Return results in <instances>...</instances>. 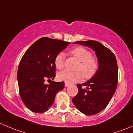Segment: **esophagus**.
I'll use <instances>...</instances> for the list:
<instances>
[{"instance_id": "1", "label": "esophagus", "mask_w": 133, "mask_h": 133, "mask_svg": "<svg viewBox=\"0 0 133 133\" xmlns=\"http://www.w3.org/2000/svg\"><path fill=\"white\" fill-rule=\"evenodd\" d=\"M65 87H68V86H69V84H68V83H65Z\"/></svg>"}]
</instances>
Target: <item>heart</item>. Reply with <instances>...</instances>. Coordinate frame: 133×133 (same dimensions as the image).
Here are the masks:
<instances>
[{"label": "heart", "mask_w": 133, "mask_h": 133, "mask_svg": "<svg viewBox=\"0 0 133 133\" xmlns=\"http://www.w3.org/2000/svg\"><path fill=\"white\" fill-rule=\"evenodd\" d=\"M70 54L80 61L77 70L81 71L86 79H90L96 74L99 67V63L97 59L92 57L91 51L83 46H77L71 50ZM65 59V54L63 52L58 53L56 56L54 65L57 69L64 68ZM81 72H71L68 70H65L57 74V78L59 80L67 83H76L80 81L83 79V76Z\"/></svg>", "instance_id": "b5f03b06"}]
</instances>
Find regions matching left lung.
<instances>
[{
	"label": "left lung",
	"instance_id": "left-lung-1",
	"mask_svg": "<svg viewBox=\"0 0 133 133\" xmlns=\"http://www.w3.org/2000/svg\"><path fill=\"white\" fill-rule=\"evenodd\" d=\"M91 48L95 52L99 67L97 74L87 83L77 84L78 94L72 98L76 107L87 115L103 110L111 99L118 84V65L115 56L107 47L94 40L76 42ZM83 85L87 89H83Z\"/></svg>",
	"mask_w": 133,
	"mask_h": 133
}]
</instances>
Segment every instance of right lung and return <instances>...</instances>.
Here are the masks:
<instances>
[{
	"instance_id": "right-lung-1",
	"label": "right lung",
	"mask_w": 133,
	"mask_h": 133,
	"mask_svg": "<svg viewBox=\"0 0 133 133\" xmlns=\"http://www.w3.org/2000/svg\"><path fill=\"white\" fill-rule=\"evenodd\" d=\"M70 42L43 37L36 41L25 52L17 72L20 96L25 106L32 112L46 111L54 103L55 96L65 83L45 81L56 77L54 58Z\"/></svg>"
}]
</instances>
